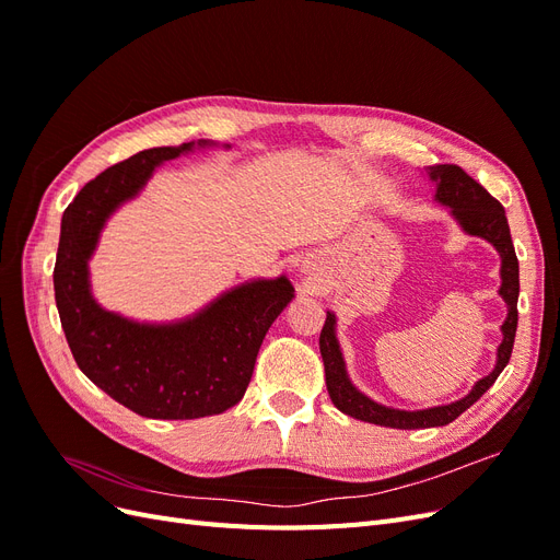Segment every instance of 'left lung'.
<instances>
[{
  "instance_id": "1",
  "label": "left lung",
  "mask_w": 560,
  "mask_h": 560,
  "mask_svg": "<svg viewBox=\"0 0 560 560\" xmlns=\"http://www.w3.org/2000/svg\"><path fill=\"white\" fill-rule=\"evenodd\" d=\"M428 177L434 182V200L448 208L451 217L455 219L467 235H477V238L488 241L500 254V290L498 294L506 303V317L502 322V343L498 346V360L493 371L488 376L474 383L469 393L451 404L432 406V409L420 411H404L393 409V406H383L360 393L352 385L346 360L341 352V343L336 338V315L327 311V322L319 334V352L322 362H325V376L327 389L334 406L350 418H358L364 422H374L381 428H395V430H420V428H442L453 422L457 416L465 413L469 406L477 401L486 389L498 381L502 369L512 358L514 336L518 325V259L512 243L510 224H506L504 208L490 196L479 182H474L463 167L457 165H430Z\"/></svg>"
}]
</instances>
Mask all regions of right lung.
Wrapping results in <instances>:
<instances>
[{
	"label": "right lung",
	"instance_id": "right-lung-1",
	"mask_svg": "<svg viewBox=\"0 0 560 560\" xmlns=\"http://www.w3.org/2000/svg\"><path fill=\"white\" fill-rule=\"evenodd\" d=\"M208 147L214 142L144 149L91 179L62 214L54 287L67 343L83 374L144 418L194 420L238 404L266 331L294 299L280 276L235 284L175 322H138L95 301L89 261L107 219L159 165Z\"/></svg>",
	"mask_w": 560,
	"mask_h": 560
}]
</instances>
